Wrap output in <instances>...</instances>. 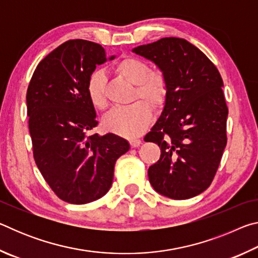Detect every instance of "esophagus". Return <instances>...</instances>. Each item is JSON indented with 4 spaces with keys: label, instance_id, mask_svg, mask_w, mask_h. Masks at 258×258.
I'll return each instance as SVG.
<instances>
[{
    "label": "esophagus",
    "instance_id": "obj_1",
    "mask_svg": "<svg viewBox=\"0 0 258 258\" xmlns=\"http://www.w3.org/2000/svg\"><path fill=\"white\" fill-rule=\"evenodd\" d=\"M141 143H142V141H141V140H139V139H131L130 140V145L132 148H138V147L141 146Z\"/></svg>",
    "mask_w": 258,
    "mask_h": 258
}]
</instances>
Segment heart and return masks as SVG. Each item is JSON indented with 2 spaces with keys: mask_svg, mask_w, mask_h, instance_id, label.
Wrapping results in <instances>:
<instances>
[{
  "mask_svg": "<svg viewBox=\"0 0 258 258\" xmlns=\"http://www.w3.org/2000/svg\"><path fill=\"white\" fill-rule=\"evenodd\" d=\"M112 72L135 85L134 99L145 100L154 109L164 106L168 93V83L161 71H150L149 64L137 56H124L113 63ZM86 94L91 104L99 110L108 106L106 76L94 71L87 78ZM146 102L139 101L127 108H116L104 116L103 127L125 138L139 137L151 121V109Z\"/></svg>",
  "mask_w": 258,
  "mask_h": 258,
  "instance_id": "obj_1",
  "label": "heart"
}]
</instances>
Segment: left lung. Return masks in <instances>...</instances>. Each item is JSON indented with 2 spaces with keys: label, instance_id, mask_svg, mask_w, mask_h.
Masks as SVG:
<instances>
[{
  "label": "left lung",
  "instance_id": "8db88e82",
  "mask_svg": "<svg viewBox=\"0 0 258 258\" xmlns=\"http://www.w3.org/2000/svg\"><path fill=\"white\" fill-rule=\"evenodd\" d=\"M165 74L168 93L145 141L160 148L148 169L158 194L189 199L211 185L226 146L223 81L211 60L184 38L164 37L132 50Z\"/></svg>",
  "mask_w": 258,
  "mask_h": 258
}]
</instances>
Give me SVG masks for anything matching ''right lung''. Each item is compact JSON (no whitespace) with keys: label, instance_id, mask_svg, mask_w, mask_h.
Masks as SVG:
<instances>
[{"label":"right lung","instance_id":"right-lung-1","mask_svg":"<svg viewBox=\"0 0 258 258\" xmlns=\"http://www.w3.org/2000/svg\"><path fill=\"white\" fill-rule=\"evenodd\" d=\"M112 59L97 43L67 41L37 64L28 85L35 163L54 194L69 204L103 197L112 184L116 160L130 150V143L116 134H87L98 125L86 94L87 78Z\"/></svg>","mask_w":258,"mask_h":258}]
</instances>
